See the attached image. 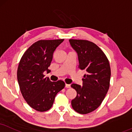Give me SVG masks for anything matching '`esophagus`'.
Wrapping results in <instances>:
<instances>
[{"label":"esophagus","mask_w":132,"mask_h":132,"mask_svg":"<svg viewBox=\"0 0 132 132\" xmlns=\"http://www.w3.org/2000/svg\"><path fill=\"white\" fill-rule=\"evenodd\" d=\"M65 87L66 88H70V87L71 86H70V84H65Z\"/></svg>","instance_id":"esophagus-1"}]
</instances>
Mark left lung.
<instances>
[{"mask_svg": "<svg viewBox=\"0 0 132 132\" xmlns=\"http://www.w3.org/2000/svg\"><path fill=\"white\" fill-rule=\"evenodd\" d=\"M76 52L79 69L86 71L82 86L72 84L76 91L71 106L77 113L85 114L94 111L101 105L110 87L111 69L105 53L92 42L84 40H69Z\"/></svg>", "mask_w": 132, "mask_h": 132, "instance_id": "left-lung-1", "label": "left lung"}]
</instances>
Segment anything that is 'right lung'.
<instances>
[{"label": "right lung", "mask_w": 132, "mask_h": 132, "mask_svg": "<svg viewBox=\"0 0 132 132\" xmlns=\"http://www.w3.org/2000/svg\"><path fill=\"white\" fill-rule=\"evenodd\" d=\"M63 40H39L27 49L19 62L17 78L21 92L36 111L50 110L57 94L65 87L63 81L52 82L43 75L50 70L54 52Z\"/></svg>", "instance_id": "1"}]
</instances>
